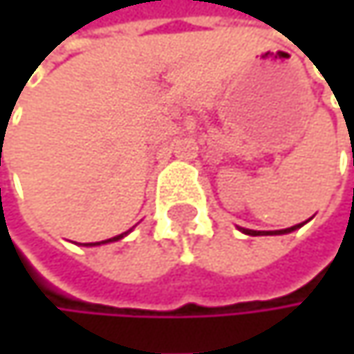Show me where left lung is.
I'll use <instances>...</instances> for the list:
<instances>
[{
  "instance_id": "left-lung-1",
  "label": "left lung",
  "mask_w": 354,
  "mask_h": 354,
  "mask_svg": "<svg viewBox=\"0 0 354 354\" xmlns=\"http://www.w3.org/2000/svg\"><path fill=\"white\" fill-rule=\"evenodd\" d=\"M304 223H299V225H293V227H287V230H279V232H266V234H274V236H281V234H291V232H295L297 227H301ZM242 232L248 234V236H260V234H264V232H254V230H244L242 227Z\"/></svg>"
}]
</instances>
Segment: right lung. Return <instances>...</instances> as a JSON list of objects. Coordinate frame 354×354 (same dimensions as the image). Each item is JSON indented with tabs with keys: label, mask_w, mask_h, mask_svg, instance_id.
Segmentation results:
<instances>
[{
	"label": "right lung",
	"mask_w": 354,
	"mask_h": 354,
	"mask_svg": "<svg viewBox=\"0 0 354 354\" xmlns=\"http://www.w3.org/2000/svg\"><path fill=\"white\" fill-rule=\"evenodd\" d=\"M129 232H124V234H120V236H114V238H110V240H104V242H94V244H86V246H100V244H108V242H116V240H120V238H124Z\"/></svg>",
	"instance_id": "obj_1"
}]
</instances>
